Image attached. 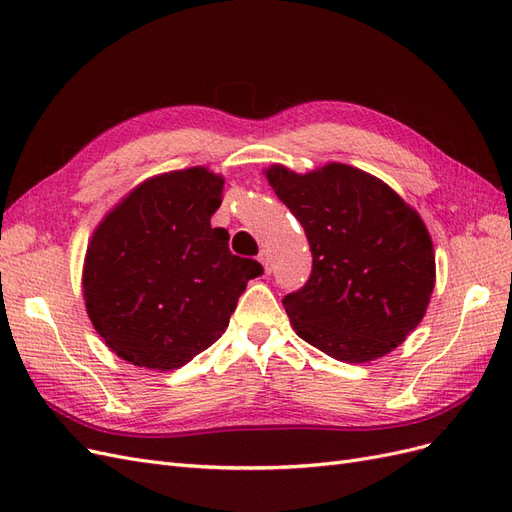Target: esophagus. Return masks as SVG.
Listing matches in <instances>:
<instances>
[{
	"label": "esophagus",
	"instance_id": "esophagus-1",
	"mask_svg": "<svg viewBox=\"0 0 512 512\" xmlns=\"http://www.w3.org/2000/svg\"><path fill=\"white\" fill-rule=\"evenodd\" d=\"M258 258H260V262H262V267H265V273H271V271H273V262H271V256H269V252L262 250Z\"/></svg>",
	"mask_w": 512,
	"mask_h": 512
}]
</instances>
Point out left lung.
<instances>
[{
    "label": "left lung",
    "mask_w": 512,
    "mask_h": 512,
    "mask_svg": "<svg viewBox=\"0 0 512 512\" xmlns=\"http://www.w3.org/2000/svg\"><path fill=\"white\" fill-rule=\"evenodd\" d=\"M267 179L312 252L309 280L282 299L294 331L344 363L389 354L423 320L436 282L423 220L389 185L348 164L307 175L275 164Z\"/></svg>",
    "instance_id": "8db88e82"
}]
</instances>
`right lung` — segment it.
Wrapping results in <instances>:
<instances>
[{"instance_id": "obj_1", "label": "right lung", "mask_w": 512, "mask_h": 512, "mask_svg": "<svg viewBox=\"0 0 512 512\" xmlns=\"http://www.w3.org/2000/svg\"><path fill=\"white\" fill-rule=\"evenodd\" d=\"M222 185L200 166L153 177L96 228L85 305L123 361L158 371L192 361L224 333L247 282L262 275L258 260L228 250L226 228L211 226Z\"/></svg>"}]
</instances>
